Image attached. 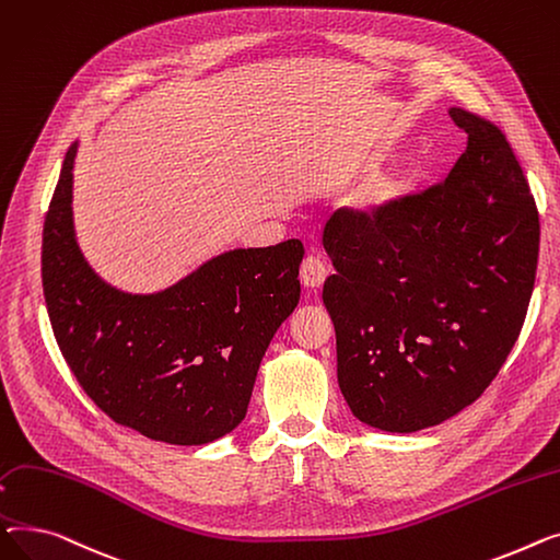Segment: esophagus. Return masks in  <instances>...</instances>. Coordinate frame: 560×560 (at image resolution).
<instances>
[{"label":"esophagus","mask_w":560,"mask_h":560,"mask_svg":"<svg viewBox=\"0 0 560 560\" xmlns=\"http://www.w3.org/2000/svg\"><path fill=\"white\" fill-rule=\"evenodd\" d=\"M325 278H327L325 261L318 255H307L301 265V282L310 289H316L325 282Z\"/></svg>","instance_id":"1"}]
</instances>
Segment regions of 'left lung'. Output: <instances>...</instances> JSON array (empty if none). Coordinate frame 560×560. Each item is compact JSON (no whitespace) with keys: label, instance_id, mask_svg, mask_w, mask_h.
I'll list each match as a JSON object with an SVG mask.
<instances>
[{"label":"left lung","instance_id":"1","mask_svg":"<svg viewBox=\"0 0 560 560\" xmlns=\"http://www.w3.org/2000/svg\"><path fill=\"white\" fill-rule=\"evenodd\" d=\"M468 147L443 183L373 212L337 210L323 303L350 411L418 432L472 405L515 346L532 301L540 221L502 130L450 110Z\"/></svg>","mask_w":560,"mask_h":560}]
</instances>
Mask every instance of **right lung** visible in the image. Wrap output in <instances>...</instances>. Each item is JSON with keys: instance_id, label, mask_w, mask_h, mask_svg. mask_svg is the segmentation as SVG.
Instances as JSON below:
<instances>
[{"instance_id": "add662e5", "label": "right lung", "mask_w": 560, "mask_h": 560, "mask_svg": "<svg viewBox=\"0 0 560 560\" xmlns=\"http://www.w3.org/2000/svg\"><path fill=\"white\" fill-rule=\"evenodd\" d=\"M77 142L45 217L43 289L58 348L115 422L172 445H203L244 420L259 361L301 299L305 248H237L151 295L88 267L72 221Z\"/></svg>"}]
</instances>
